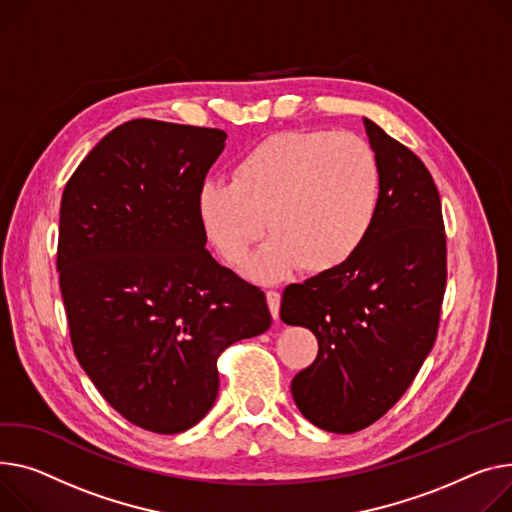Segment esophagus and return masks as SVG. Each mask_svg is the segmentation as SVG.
<instances>
[{
    "instance_id": "esophagus-1",
    "label": "esophagus",
    "mask_w": 512,
    "mask_h": 512,
    "mask_svg": "<svg viewBox=\"0 0 512 512\" xmlns=\"http://www.w3.org/2000/svg\"><path fill=\"white\" fill-rule=\"evenodd\" d=\"M265 298H267V306H269V313H271V317L278 319V317H280V302H282L280 292H276V290H267V292H265Z\"/></svg>"
}]
</instances>
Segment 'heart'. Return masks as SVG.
I'll list each match as a JSON object with an SVG mask.
<instances>
[{"instance_id": "1", "label": "heart", "mask_w": 512, "mask_h": 512, "mask_svg": "<svg viewBox=\"0 0 512 512\" xmlns=\"http://www.w3.org/2000/svg\"><path fill=\"white\" fill-rule=\"evenodd\" d=\"M383 173L374 148L350 131L271 135L232 166L230 183L197 189L199 224L230 265H241L267 230L274 234L249 263V276L278 282L302 267L327 274L350 261L374 228Z\"/></svg>"}]
</instances>
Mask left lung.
<instances>
[{
    "label": "left lung",
    "instance_id": "obj_1",
    "mask_svg": "<svg viewBox=\"0 0 512 512\" xmlns=\"http://www.w3.org/2000/svg\"><path fill=\"white\" fill-rule=\"evenodd\" d=\"M381 162L379 218L362 249L337 269L290 284L280 317L311 329L315 362L292 379L311 424L352 434L385 416L412 385L438 333L447 288L440 195L424 162L364 119Z\"/></svg>",
    "mask_w": 512,
    "mask_h": 512
}]
</instances>
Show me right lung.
<instances>
[{
	"mask_svg": "<svg viewBox=\"0 0 512 512\" xmlns=\"http://www.w3.org/2000/svg\"><path fill=\"white\" fill-rule=\"evenodd\" d=\"M226 133L133 119L61 195L57 271L84 372L131 424L177 434L218 395V356L269 329L265 294L206 249L195 197Z\"/></svg>",
	"mask_w": 512,
	"mask_h": 512,
	"instance_id": "right-lung-1",
	"label": "right lung"
}]
</instances>
